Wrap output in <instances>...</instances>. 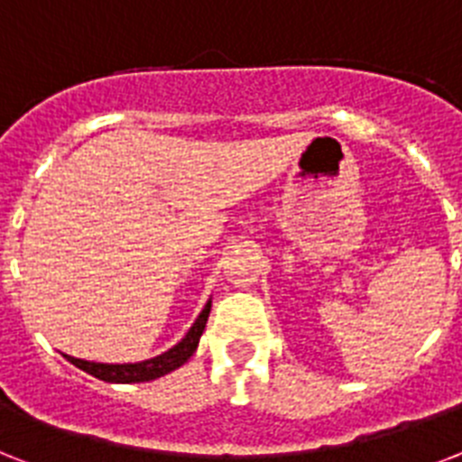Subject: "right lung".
I'll list each match as a JSON object with an SVG mask.
<instances>
[{
	"instance_id": "obj_1",
	"label": "right lung",
	"mask_w": 462,
	"mask_h": 462,
	"mask_svg": "<svg viewBox=\"0 0 462 462\" xmlns=\"http://www.w3.org/2000/svg\"><path fill=\"white\" fill-rule=\"evenodd\" d=\"M208 312H211V303L204 305L201 315L197 317V321L192 324V328L188 331L180 343L176 347H171L164 355L154 356V359H147V362L138 364H98V362H84V359H75V356H68L69 364H75L77 369L87 371L93 378L106 383H145L154 381L159 375L169 374V371L178 369L188 362L189 356L195 355L197 345H199L201 331L207 327Z\"/></svg>"
}]
</instances>
